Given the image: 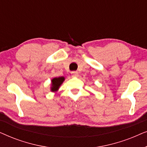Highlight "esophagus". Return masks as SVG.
I'll use <instances>...</instances> for the list:
<instances>
[{
    "label": "esophagus",
    "mask_w": 147,
    "mask_h": 147,
    "mask_svg": "<svg viewBox=\"0 0 147 147\" xmlns=\"http://www.w3.org/2000/svg\"><path fill=\"white\" fill-rule=\"evenodd\" d=\"M71 76H73V77H78V72L76 71H71Z\"/></svg>",
    "instance_id": "1"
}]
</instances>
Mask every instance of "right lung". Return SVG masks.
Masks as SVG:
<instances>
[{
	"instance_id": "right-lung-1",
	"label": "right lung",
	"mask_w": 147,
	"mask_h": 147,
	"mask_svg": "<svg viewBox=\"0 0 147 147\" xmlns=\"http://www.w3.org/2000/svg\"><path fill=\"white\" fill-rule=\"evenodd\" d=\"M64 80L65 78L64 77H59V78H54L51 80V92H57L60 86L61 85Z\"/></svg>"
}]
</instances>
